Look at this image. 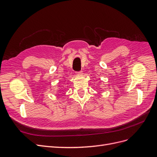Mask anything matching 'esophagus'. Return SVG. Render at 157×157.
Wrapping results in <instances>:
<instances>
[{
	"mask_svg": "<svg viewBox=\"0 0 157 157\" xmlns=\"http://www.w3.org/2000/svg\"><path fill=\"white\" fill-rule=\"evenodd\" d=\"M76 74L80 75H82V71H77V72H76Z\"/></svg>",
	"mask_w": 157,
	"mask_h": 157,
	"instance_id": "obj_1",
	"label": "esophagus"
}]
</instances>
